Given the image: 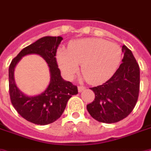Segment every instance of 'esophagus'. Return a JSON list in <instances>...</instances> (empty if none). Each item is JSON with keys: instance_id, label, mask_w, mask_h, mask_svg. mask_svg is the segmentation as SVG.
<instances>
[{"instance_id": "1", "label": "esophagus", "mask_w": 151, "mask_h": 151, "mask_svg": "<svg viewBox=\"0 0 151 151\" xmlns=\"http://www.w3.org/2000/svg\"><path fill=\"white\" fill-rule=\"evenodd\" d=\"M78 91H79V92H82L83 91L85 90V87L84 86H78Z\"/></svg>"}]
</instances>
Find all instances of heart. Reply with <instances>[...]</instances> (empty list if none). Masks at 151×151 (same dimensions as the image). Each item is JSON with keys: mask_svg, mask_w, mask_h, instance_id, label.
Returning a JSON list of instances; mask_svg holds the SVG:
<instances>
[{"mask_svg": "<svg viewBox=\"0 0 151 151\" xmlns=\"http://www.w3.org/2000/svg\"><path fill=\"white\" fill-rule=\"evenodd\" d=\"M56 57L66 78H73L82 64L84 78L90 84H99L116 73L122 60V49L104 39L87 38L73 42L69 50L60 49Z\"/></svg>", "mask_w": 151, "mask_h": 151, "instance_id": "1", "label": "heart"}]
</instances>
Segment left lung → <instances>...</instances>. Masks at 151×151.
<instances>
[{"instance_id":"8db88e82","label":"left lung","mask_w":151,"mask_h":151,"mask_svg":"<svg viewBox=\"0 0 151 151\" xmlns=\"http://www.w3.org/2000/svg\"><path fill=\"white\" fill-rule=\"evenodd\" d=\"M122 63L109 81L91 88L95 101L87 105L91 116L97 121L114 123L130 114L137 104L139 91V67L133 52L126 46Z\"/></svg>"}]
</instances>
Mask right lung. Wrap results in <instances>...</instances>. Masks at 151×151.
Returning a JSON list of instances; mask_svg holds the SVG:
<instances>
[{
	"label": "right lung",
	"instance_id": "obj_1",
	"mask_svg": "<svg viewBox=\"0 0 151 151\" xmlns=\"http://www.w3.org/2000/svg\"><path fill=\"white\" fill-rule=\"evenodd\" d=\"M63 40L61 36H45L24 48L9 66V93L12 103L24 119L37 125H47L55 122L63 114L68 100L78 93V88L71 82L63 79L56 60L57 47ZM40 55L48 64L50 84L40 95L29 96L19 90L14 81L16 65L23 56Z\"/></svg>",
	"mask_w": 151,
	"mask_h": 151
}]
</instances>
